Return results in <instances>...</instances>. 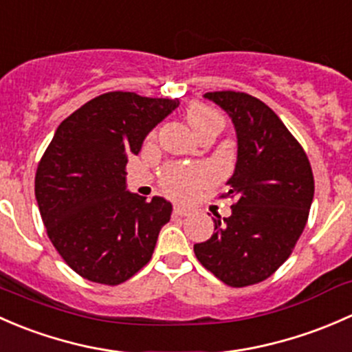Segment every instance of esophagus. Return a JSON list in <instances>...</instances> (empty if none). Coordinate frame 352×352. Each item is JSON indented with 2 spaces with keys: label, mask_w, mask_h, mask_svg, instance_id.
<instances>
[{
  "label": "esophagus",
  "mask_w": 352,
  "mask_h": 352,
  "mask_svg": "<svg viewBox=\"0 0 352 352\" xmlns=\"http://www.w3.org/2000/svg\"><path fill=\"white\" fill-rule=\"evenodd\" d=\"M173 215H175V217H186V215H190V212H188L186 208H183V206H175V210H173Z\"/></svg>",
  "instance_id": "34e87169"
}]
</instances>
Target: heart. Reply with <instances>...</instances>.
<instances>
[{"instance_id": "1", "label": "heart", "mask_w": 352, "mask_h": 352, "mask_svg": "<svg viewBox=\"0 0 352 352\" xmlns=\"http://www.w3.org/2000/svg\"><path fill=\"white\" fill-rule=\"evenodd\" d=\"M186 120L198 137L210 130H222L223 117L205 104H191L186 110ZM206 181V173L195 166L169 164L161 173V188L176 200H191Z\"/></svg>"}]
</instances>
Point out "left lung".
<instances>
[{"label":"left lung","instance_id":"obj_1","mask_svg":"<svg viewBox=\"0 0 352 352\" xmlns=\"http://www.w3.org/2000/svg\"><path fill=\"white\" fill-rule=\"evenodd\" d=\"M229 113L237 132V164L229 179L232 215H215V234L195 244L201 266L234 288L267 280L295 249L314 200L305 151L276 113L241 91L205 93Z\"/></svg>","mask_w":352,"mask_h":352}]
</instances>
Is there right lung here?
<instances>
[{
    "label": "right lung",
    "instance_id": "1",
    "mask_svg": "<svg viewBox=\"0 0 352 352\" xmlns=\"http://www.w3.org/2000/svg\"><path fill=\"white\" fill-rule=\"evenodd\" d=\"M179 100L110 91L57 126L35 173V198L50 242L72 271L108 286L151 261L171 203L125 191L126 162Z\"/></svg>",
    "mask_w": 352,
    "mask_h": 352
}]
</instances>
